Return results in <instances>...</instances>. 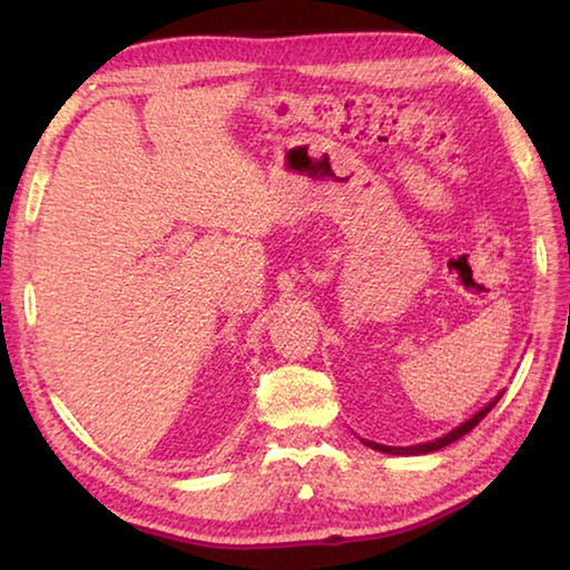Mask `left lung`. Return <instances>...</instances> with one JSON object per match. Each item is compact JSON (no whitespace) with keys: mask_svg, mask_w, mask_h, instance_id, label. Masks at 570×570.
Wrapping results in <instances>:
<instances>
[{"mask_svg":"<svg viewBox=\"0 0 570 570\" xmlns=\"http://www.w3.org/2000/svg\"><path fill=\"white\" fill-rule=\"evenodd\" d=\"M503 397V392L498 394L495 400H490L485 407H482L480 412H475L472 414V417L468 420V422H462L460 428H455L452 432H448L445 438H438V440H432V442H422V445H412V448H390V445H380V442H372V440H362L366 448H372V450H380V452H387V455H428V452H435V450H442V448H448L450 442H455V440H460L462 435H468V432L475 428V424L485 417V414L495 407L498 404V400Z\"/></svg>","mask_w":570,"mask_h":570,"instance_id":"left-lung-1","label":"left lung"}]
</instances>
